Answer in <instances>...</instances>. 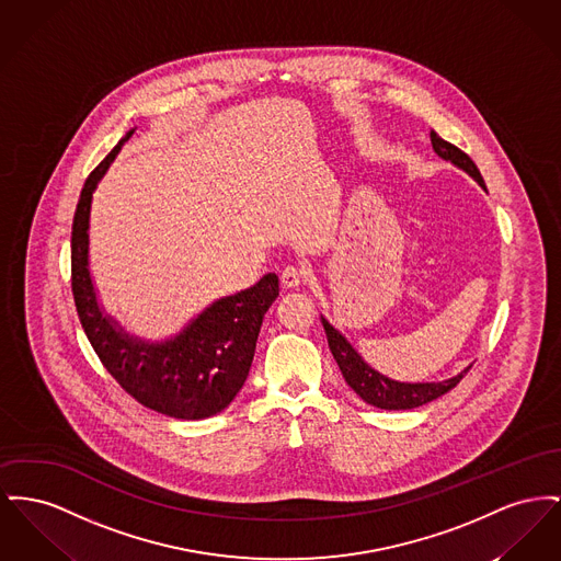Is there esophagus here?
Segmentation results:
<instances>
[{"label":"esophagus","mask_w":561,"mask_h":561,"mask_svg":"<svg viewBox=\"0 0 561 561\" xmlns=\"http://www.w3.org/2000/svg\"><path fill=\"white\" fill-rule=\"evenodd\" d=\"M305 277H307V273L300 268V266H286L284 271H282V284H284V288H297L300 286L302 282H305Z\"/></svg>","instance_id":"obj_1"}]
</instances>
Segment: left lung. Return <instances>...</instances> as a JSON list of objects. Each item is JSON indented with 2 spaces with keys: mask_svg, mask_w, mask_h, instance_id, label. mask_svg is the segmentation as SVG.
I'll list each match as a JSON object with an SVG mask.
<instances>
[{
  "mask_svg": "<svg viewBox=\"0 0 561 561\" xmlns=\"http://www.w3.org/2000/svg\"><path fill=\"white\" fill-rule=\"evenodd\" d=\"M430 141H432L434 152L443 161H449L451 165L458 167L463 173H468L483 191H488L481 171L477 169L466 152H461L460 148H456L454 144L438 137L436 131L430 133ZM320 320H322V327H324L327 339H329L330 352L339 364L347 386L360 396L366 404H373L377 409L400 411V409L422 407L430 400H436L438 396L447 394L451 388H456L460 383L461 377L470 368V366H466L456 377H449L445 381H422V383L396 381L364 363L363 356L354 350V345L339 330L334 329L324 316Z\"/></svg>",
  "mask_w": 561,
  "mask_h": 561,
  "instance_id": "1",
  "label": "left lung"
}]
</instances>
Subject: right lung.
I'll list each match as a JSON object with an SVG mask.
<instances>
[{"label":"right lung","mask_w":561,"mask_h":561,"mask_svg":"<svg viewBox=\"0 0 561 561\" xmlns=\"http://www.w3.org/2000/svg\"><path fill=\"white\" fill-rule=\"evenodd\" d=\"M133 133L87 178L73 214L71 290L78 318L107 373L137 402L175 420H205L227 409L243 388L264 313L279 295V279L266 273L254 286L214 300L163 341L129 334L105 313L89 263L91 205L101 178Z\"/></svg>","instance_id":"1"}]
</instances>
